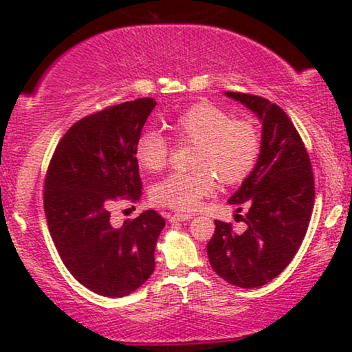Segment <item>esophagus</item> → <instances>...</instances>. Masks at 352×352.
<instances>
[{
	"instance_id": "obj_1",
	"label": "esophagus",
	"mask_w": 352,
	"mask_h": 352,
	"mask_svg": "<svg viewBox=\"0 0 352 352\" xmlns=\"http://www.w3.org/2000/svg\"><path fill=\"white\" fill-rule=\"evenodd\" d=\"M192 219V214L187 213H173L170 214V221H189Z\"/></svg>"
}]
</instances>
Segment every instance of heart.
Returning a JSON list of instances; mask_svg holds the SVG:
<instances>
[{
	"label": "heart",
	"mask_w": 352,
	"mask_h": 352,
	"mask_svg": "<svg viewBox=\"0 0 352 352\" xmlns=\"http://www.w3.org/2000/svg\"><path fill=\"white\" fill-rule=\"evenodd\" d=\"M179 142L197 144L190 173H175L152 187L157 205L176 211H192L205 197L214 192L216 177L224 184H239L256 166L261 152V136L250 120H232L216 105H190L171 124ZM170 146L158 131L139 134L134 157L142 170L160 171L166 165Z\"/></svg>",
	"instance_id": "1"
}]
</instances>
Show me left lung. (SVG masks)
<instances>
[{"label": "left lung", "instance_id": "1", "mask_svg": "<svg viewBox=\"0 0 352 352\" xmlns=\"http://www.w3.org/2000/svg\"><path fill=\"white\" fill-rule=\"evenodd\" d=\"M263 122L261 153L250 176L229 199L247 224L214 221L206 245L211 267L230 285L256 288L276 278L300 250L314 208V175L305 142L295 124L277 104L261 96L226 93Z\"/></svg>", "mask_w": 352, "mask_h": 352}]
</instances>
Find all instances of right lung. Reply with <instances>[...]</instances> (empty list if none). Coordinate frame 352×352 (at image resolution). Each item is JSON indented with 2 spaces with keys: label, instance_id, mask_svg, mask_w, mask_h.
<instances>
[{
  "label": "right lung",
  "instance_id": "1",
  "mask_svg": "<svg viewBox=\"0 0 352 352\" xmlns=\"http://www.w3.org/2000/svg\"><path fill=\"white\" fill-rule=\"evenodd\" d=\"M155 104L142 98L78 120L47 166L43 204L52 242L72 276L98 295L126 296L155 269L162 214L147 210L122 228L110 223L115 201L142 195L134 146Z\"/></svg>",
  "mask_w": 352,
  "mask_h": 352
}]
</instances>
